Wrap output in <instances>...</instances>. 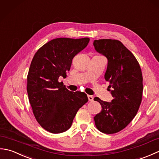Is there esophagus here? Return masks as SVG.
Masks as SVG:
<instances>
[{
    "mask_svg": "<svg viewBox=\"0 0 159 159\" xmlns=\"http://www.w3.org/2000/svg\"><path fill=\"white\" fill-rule=\"evenodd\" d=\"M87 98H88V100H89V101H90V102H92V101L93 100V97L92 96L88 95L87 96Z\"/></svg>",
    "mask_w": 159,
    "mask_h": 159,
    "instance_id": "obj_1",
    "label": "esophagus"
}]
</instances>
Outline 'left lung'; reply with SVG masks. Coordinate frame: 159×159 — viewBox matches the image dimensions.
<instances>
[{"label": "left lung", "instance_id": "obj_1", "mask_svg": "<svg viewBox=\"0 0 159 159\" xmlns=\"http://www.w3.org/2000/svg\"><path fill=\"white\" fill-rule=\"evenodd\" d=\"M97 52L105 56L108 66L104 79L109 82L113 99L104 102L95 97L102 111L93 117L98 130L113 134L123 130L133 120L142 100L143 76L139 62L119 40H94Z\"/></svg>", "mask_w": 159, "mask_h": 159}]
</instances>
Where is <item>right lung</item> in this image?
Listing matches in <instances>:
<instances>
[{
    "label": "right lung",
    "mask_w": 159,
    "mask_h": 159,
    "mask_svg": "<svg viewBox=\"0 0 159 159\" xmlns=\"http://www.w3.org/2000/svg\"><path fill=\"white\" fill-rule=\"evenodd\" d=\"M89 42L88 38L54 39L32 59L27 75L29 100L36 120L50 133L69 129L77 111L88 101L85 93L70 92L59 78L66 77L73 58Z\"/></svg>",
    "instance_id": "add662e5"
}]
</instances>
